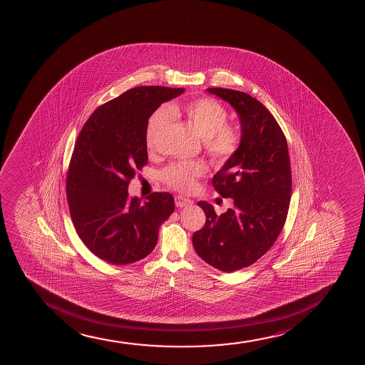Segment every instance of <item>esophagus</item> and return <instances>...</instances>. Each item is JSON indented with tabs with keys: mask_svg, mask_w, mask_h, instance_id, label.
I'll return each instance as SVG.
<instances>
[{
	"mask_svg": "<svg viewBox=\"0 0 365 365\" xmlns=\"http://www.w3.org/2000/svg\"><path fill=\"white\" fill-rule=\"evenodd\" d=\"M175 202H176L177 207H180V209L185 207V206L192 205V201L190 200V199H188V197H180V195L175 197Z\"/></svg>",
	"mask_w": 365,
	"mask_h": 365,
	"instance_id": "obj_1",
	"label": "esophagus"
}]
</instances>
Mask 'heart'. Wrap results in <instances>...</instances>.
<instances>
[{"mask_svg":"<svg viewBox=\"0 0 365 365\" xmlns=\"http://www.w3.org/2000/svg\"><path fill=\"white\" fill-rule=\"evenodd\" d=\"M173 115L185 116L194 127L204 140L206 153L215 164H225L238 150L240 137L237 128L228 123V111L221 103L205 97L154 111L148 119L144 135L148 152L155 150L160 137L173 120ZM204 173L205 166L201 163L180 161L163 168L160 177L168 187L180 192H189L195 187V180Z\"/></svg>","mask_w":365,"mask_h":365,"instance_id":"b5f03b06","label":"heart"}]
</instances>
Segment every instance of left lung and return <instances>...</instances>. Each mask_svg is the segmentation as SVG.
<instances>
[{"mask_svg": "<svg viewBox=\"0 0 365 365\" xmlns=\"http://www.w3.org/2000/svg\"><path fill=\"white\" fill-rule=\"evenodd\" d=\"M237 111L242 126L238 150L213 176V188L232 197L234 207L217 215L199 201L205 225L192 234V245L210 266L234 272L262 257L287 221L291 168L287 138L262 103L240 91L207 88Z\"/></svg>", "mask_w": 365, "mask_h": 365, "instance_id": "obj_1", "label": "left lung"}]
</instances>
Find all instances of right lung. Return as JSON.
Segmentation results:
<instances>
[{"instance_id": "add662e5", "label": "right lung", "mask_w": 365, "mask_h": 365, "mask_svg": "<svg viewBox=\"0 0 365 365\" xmlns=\"http://www.w3.org/2000/svg\"><path fill=\"white\" fill-rule=\"evenodd\" d=\"M183 92L135 87L96 109L78 133L66 177L70 216L88 250L107 262L130 264L147 257L160 225L175 210L170 192H153L142 204L127 188L148 163V119Z\"/></svg>"}]
</instances>
